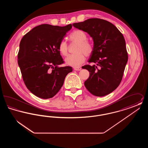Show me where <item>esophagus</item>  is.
I'll list each match as a JSON object with an SVG mask.
<instances>
[{"mask_svg":"<svg viewBox=\"0 0 148 148\" xmlns=\"http://www.w3.org/2000/svg\"><path fill=\"white\" fill-rule=\"evenodd\" d=\"M74 71H80L82 70V68L80 67H77V68H74Z\"/></svg>","mask_w":148,"mask_h":148,"instance_id":"34e87169","label":"esophagus"}]
</instances>
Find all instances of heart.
<instances>
[{
  "instance_id": "obj_1",
  "label": "heart",
  "mask_w": 148,
  "mask_h": 148,
  "mask_svg": "<svg viewBox=\"0 0 148 148\" xmlns=\"http://www.w3.org/2000/svg\"><path fill=\"white\" fill-rule=\"evenodd\" d=\"M69 39L72 42L77 43L75 49L76 53L67 57L65 59V63L70 66L77 68L84 62L85 55L89 56L92 53L93 45L91 42L86 40V34L80 30H76L73 32L69 35ZM58 49L63 56H68V47L65 40H62L59 42Z\"/></svg>"
}]
</instances>
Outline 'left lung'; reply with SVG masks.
Instances as JSON below:
<instances>
[{"label": "left lung", "instance_id": "1", "mask_svg": "<svg viewBox=\"0 0 148 148\" xmlns=\"http://www.w3.org/2000/svg\"><path fill=\"white\" fill-rule=\"evenodd\" d=\"M73 25L88 33L94 42L93 52L83 69L89 71L85 86L97 97L106 95L119 85L128 59L124 38L109 21L99 18L88 19Z\"/></svg>", "mask_w": 148, "mask_h": 148}]
</instances>
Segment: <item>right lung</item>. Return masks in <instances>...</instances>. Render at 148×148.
Masks as SVG:
<instances>
[{
    "mask_svg": "<svg viewBox=\"0 0 148 148\" xmlns=\"http://www.w3.org/2000/svg\"><path fill=\"white\" fill-rule=\"evenodd\" d=\"M72 28L42 24L24 35L20 42L18 63L27 88L35 96L49 99L55 96L64 84L71 66L64 63L58 49L59 42Z\"/></svg>",
    "mask_w": 148,
    "mask_h": 148,
    "instance_id": "obj_1",
    "label": "right lung"
}]
</instances>
